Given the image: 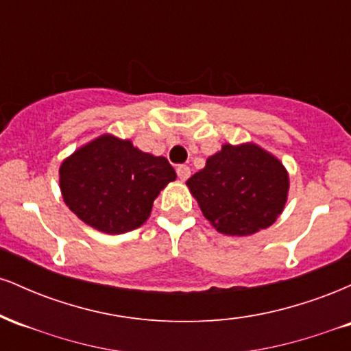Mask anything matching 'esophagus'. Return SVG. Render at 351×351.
Returning <instances> with one entry per match:
<instances>
[{
    "mask_svg": "<svg viewBox=\"0 0 351 351\" xmlns=\"http://www.w3.org/2000/svg\"><path fill=\"white\" fill-rule=\"evenodd\" d=\"M176 173H178V178L181 181H186L189 178V175H191V170H189V167H186V165H180V167L176 168Z\"/></svg>",
    "mask_w": 351,
    "mask_h": 351,
    "instance_id": "obj_1",
    "label": "esophagus"
}]
</instances>
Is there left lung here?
<instances>
[{"mask_svg":"<svg viewBox=\"0 0 351 351\" xmlns=\"http://www.w3.org/2000/svg\"><path fill=\"white\" fill-rule=\"evenodd\" d=\"M186 184L217 231L249 236L276 223L287 201L289 175L256 143H226Z\"/></svg>","mask_w":351,"mask_h":351,"instance_id":"8db88e82","label":"left lung"}]
</instances>
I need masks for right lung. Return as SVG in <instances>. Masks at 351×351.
I'll list each match as a JSON object with an SVG mask.
<instances>
[{
	"mask_svg": "<svg viewBox=\"0 0 351 351\" xmlns=\"http://www.w3.org/2000/svg\"><path fill=\"white\" fill-rule=\"evenodd\" d=\"M175 180L165 156L108 134L80 147L59 168L64 203L80 221L107 234L142 226L153 201Z\"/></svg>",
	"mask_w": 351,
	"mask_h": 351,
	"instance_id": "obj_1",
	"label": "right lung"
}]
</instances>
